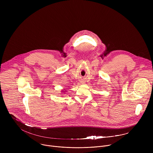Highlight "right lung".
I'll list each match as a JSON object with an SVG mask.
<instances>
[{
    "instance_id": "right-lung-1",
    "label": "right lung",
    "mask_w": 153,
    "mask_h": 153,
    "mask_svg": "<svg viewBox=\"0 0 153 153\" xmlns=\"http://www.w3.org/2000/svg\"><path fill=\"white\" fill-rule=\"evenodd\" d=\"M62 93H63V92H62Z\"/></svg>"
}]
</instances>
